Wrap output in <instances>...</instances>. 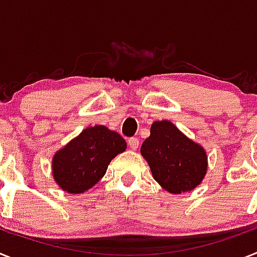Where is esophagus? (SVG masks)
I'll use <instances>...</instances> for the list:
<instances>
[{
    "label": "esophagus",
    "instance_id": "34e87169",
    "mask_svg": "<svg viewBox=\"0 0 257 257\" xmlns=\"http://www.w3.org/2000/svg\"><path fill=\"white\" fill-rule=\"evenodd\" d=\"M127 143L130 146L131 150H138V147H139V139L138 138H130V139L127 140Z\"/></svg>",
    "mask_w": 257,
    "mask_h": 257
}]
</instances>
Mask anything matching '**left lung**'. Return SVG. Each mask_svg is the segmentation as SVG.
<instances>
[{
	"mask_svg": "<svg viewBox=\"0 0 257 257\" xmlns=\"http://www.w3.org/2000/svg\"><path fill=\"white\" fill-rule=\"evenodd\" d=\"M140 153L153 178L172 194L191 191L207 173V153L169 120H157Z\"/></svg>",
	"mask_w": 257,
	"mask_h": 257,
	"instance_id": "left-lung-1",
	"label": "left lung"
}]
</instances>
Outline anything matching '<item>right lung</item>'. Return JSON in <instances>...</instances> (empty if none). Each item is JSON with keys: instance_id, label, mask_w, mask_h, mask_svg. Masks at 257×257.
<instances>
[{"instance_id": "right-lung-1", "label": "right lung", "mask_w": 257, "mask_h": 257, "mask_svg": "<svg viewBox=\"0 0 257 257\" xmlns=\"http://www.w3.org/2000/svg\"><path fill=\"white\" fill-rule=\"evenodd\" d=\"M126 150L119 134L97 124L82 131L54 155V181L63 191L82 194L97 183L111 160Z\"/></svg>"}]
</instances>
